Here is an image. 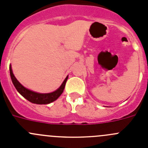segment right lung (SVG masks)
Returning <instances> with one entry per match:
<instances>
[{
    "mask_svg": "<svg viewBox=\"0 0 148 148\" xmlns=\"http://www.w3.org/2000/svg\"><path fill=\"white\" fill-rule=\"evenodd\" d=\"M9 70H10L11 79H12V83H13V84H14V87L16 88L17 92H18L23 97H24L26 100H28V101L36 104H48L55 101L62 94V92H63L64 89L65 84H66L67 80V78H68V76L66 77V78H65L64 81H63V83L62 84L60 87L58 89H56V91H54V92H53L38 93L36 92H34V91L29 90V89H26V88L24 87V86L17 81V78H15V76H14V74H13L11 65L10 67H9Z\"/></svg>",
    "mask_w": 148,
    "mask_h": 148,
    "instance_id": "add662e5",
    "label": "right lung"
}]
</instances>
